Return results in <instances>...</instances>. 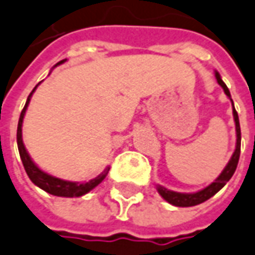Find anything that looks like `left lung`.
Returning a JSON list of instances; mask_svg holds the SVG:
<instances>
[{"mask_svg": "<svg viewBox=\"0 0 255 255\" xmlns=\"http://www.w3.org/2000/svg\"><path fill=\"white\" fill-rule=\"evenodd\" d=\"M216 80H218V83H219L220 87L223 88L225 94H226L227 97L230 98V91H229V88L226 87V84L222 81V78H220L218 71H216ZM230 101H232V98H230ZM232 104H233V101H232ZM233 116H235L237 143H236L235 153H233V155H232L230 161H229L226 167H225V170L222 171V174H220L219 177L212 182L211 185H208L206 188H203L202 191H198V192H194V194H181V192H174V191H170V189H167V188L160 187V185H158V187H157V191H158V194L163 196L167 202L171 203V205H174V206H181V208H187V206H195V205H199V203L208 201V199L212 198L215 194H218L220 189L226 185L227 181L233 177L236 168H237V164H239V158H240V144H242V131H240L239 115H237V112H236L235 105H233Z\"/></svg>", "mask_w": 255, "mask_h": 255, "instance_id": "1", "label": "left lung"}]
</instances>
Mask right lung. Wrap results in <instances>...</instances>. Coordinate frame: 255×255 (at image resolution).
Wrapping results in <instances>:
<instances>
[{
	"label": "right lung",
	"mask_w": 255,
	"mask_h": 255,
	"mask_svg": "<svg viewBox=\"0 0 255 255\" xmlns=\"http://www.w3.org/2000/svg\"><path fill=\"white\" fill-rule=\"evenodd\" d=\"M64 61H66V60H61V61H59L56 66H59V64L64 63ZM36 87H37V85H36ZM36 87L33 88V91L29 94L26 104H25V107H23L22 112H20L19 122H18V130H16L18 150H19V155L20 160H22V164H23V168H25L28 177L35 185H37L39 188H42L43 191L52 194V195L67 196V198L85 195L87 192H90L91 189H94L98 184H101V182L104 181V178L108 175L109 167H107V168L104 170V172L100 174L97 178L91 179V181H88V182H83V184H80V182H70V181H64V179L52 177V175H49V174H46V172L42 171V170L32 161V158L29 157L28 151H26V148L23 146V141H22V122H23V116H25V112H26V108H28L29 105L30 97H32V94L35 92Z\"/></svg>",
	"instance_id": "right-lung-1"
}]
</instances>
